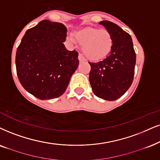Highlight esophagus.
I'll return each instance as SVG.
<instances>
[{
  "instance_id": "esophagus-1",
  "label": "esophagus",
  "mask_w": 160,
  "mask_h": 160,
  "mask_svg": "<svg viewBox=\"0 0 160 160\" xmlns=\"http://www.w3.org/2000/svg\"><path fill=\"white\" fill-rule=\"evenodd\" d=\"M78 60H79V61H80V62H84L85 60H86V59H85V58L81 54H79Z\"/></svg>"
}]
</instances>
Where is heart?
Here are the masks:
<instances>
[{"label": "heart", "mask_w": 160, "mask_h": 160, "mask_svg": "<svg viewBox=\"0 0 160 160\" xmlns=\"http://www.w3.org/2000/svg\"><path fill=\"white\" fill-rule=\"evenodd\" d=\"M72 43L82 46V52L88 59L98 61L106 58L114 46V38L106 29L88 27L74 33V38H68Z\"/></svg>", "instance_id": "1"}]
</instances>
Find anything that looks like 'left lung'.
<instances>
[{
    "label": "left lung",
    "instance_id": "8db88e82",
    "mask_svg": "<svg viewBox=\"0 0 160 160\" xmlns=\"http://www.w3.org/2000/svg\"><path fill=\"white\" fill-rule=\"evenodd\" d=\"M100 24L112 33L114 46L102 61L88 62L91 66L89 82L97 97L113 101L122 97L132 83L136 53L128 33L108 21H102Z\"/></svg>",
    "mask_w": 160,
    "mask_h": 160
}]
</instances>
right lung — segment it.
Instances as JSON below:
<instances>
[{
  "label": "right lung",
  "mask_w": 160,
  "mask_h": 160,
  "mask_svg": "<svg viewBox=\"0 0 160 160\" xmlns=\"http://www.w3.org/2000/svg\"><path fill=\"white\" fill-rule=\"evenodd\" d=\"M67 29L43 20L28 29L18 47L16 71L25 89L40 100L59 98L79 65L78 53L64 44Z\"/></svg>",
  "instance_id": "1"
}]
</instances>
